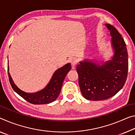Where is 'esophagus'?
<instances>
[{"instance_id": "obj_1", "label": "esophagus", "mask_w": 135, "mask_h": 135, "mask_svg": "<svg viewBox=\"0 0 135 135\" xmlns=\"http://www.w3.org/2000/svg\"><path fill=\"white\" fill-rule=\"evenodd\" d=\"M70 62H71L72 65L74 66L75 65H76L77 63H78V59L75 58V57H73V58L70 60Z\"/></svg>"}]
</instances>
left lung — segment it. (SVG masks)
<instances>
[{"mask_svg":"<svg viewBox=\"0 0 135 135\" xmlns=\"http://www.w3.org/2000/svg\"><path fill=\"white\" fill-rule=\"evenodd\" d=\"M112 37L114 55L111 60L97 64L87 59L80 62L76 70L82 95L89 100H103L123 88L127 77L128 53L121 34L110 24H105Z\"/></svg>","mask_w":135,"mask_h":135,"instance_id":"8db88e82","label":"left lung"}]
</instances>
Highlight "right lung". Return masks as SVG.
<instances>
[{
    "mask_svg": "<svg viewBox=\"0 0 135 135\" xmlns=\"http://www.w3.org/2000/svg\"><path fill=\"white\" fill-rule=\"evenodd\" d=\"M71 68V64L68 63L62 67L58 68L54 73L47 85L42 90L34 93H25L15 85L9 73V67H8V77L12 89L25 100L33 104H47L54 102L58 97L64 79Z\"/></svg>",
    "mask_w": 135,
    "mask_h": 135,
    "instance_id": "add662e5",
    "label": "right lung"
}]
</instances>
